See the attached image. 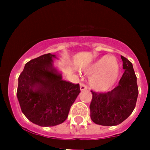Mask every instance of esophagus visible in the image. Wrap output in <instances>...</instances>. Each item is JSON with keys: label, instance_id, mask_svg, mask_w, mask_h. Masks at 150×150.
Listing matches in <instances>:
<instances>
[{"label": "esophagus", "instance_id": "esophagus-1", "mask_svg": "<svg viewBox=\"0 0 150 150\" xmlns=\"http://www.w3.org/2000/svg\"><path fill=\"white\" fill-rule=\"evenodd\" d=\"M88 88V87L86 86V84H84L83 83H81V90L83 91V90H86Z\"/></svg>", "mask_w": 150, "mask_h": 150}]
</instances>
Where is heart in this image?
<instances>
[{
  "mask_svg": "<svg viewBox=\"0 0 150 150\" xmlns=\"http://www.w3.org/2000/svg\"><path fill=\"white\" fill-rule=\"evenodd\" d=\"M86 75L91 77L90 83L96 91H105L112 86L117 78L119 64L112 56H104L83 69Z\"/></svg>",
  "mask_w": 150,
  "mask_h": 150,
  "instance_id": "obj_1",
  "label": "heart"
}]
</instances>
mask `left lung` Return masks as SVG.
<instances>
[{
  "mask_svg": "<svg viewBox=\"0 0 150 150\" xmlns=\"http://www.w3.org/2000/svg\"><path fill=\"white\" fill-rule=\"evenodd\" d=\"M125 70L118 85L105 93L91 91V118L98 125H117L129 117L137 104L139 89L132 63L121 56Z\"/></svg>",
  "mask_w": 150,
  "mask_h": 150,
  "instance_id": "obj_1",
  "label": "left lung"
}]
</instances>
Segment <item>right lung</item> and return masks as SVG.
I'll return each mask as SVG.
<instances>
[{"mask_svg": "<svg viewBox=\"0 0 150 150\" xmlns=\"http://www.w3.org/2000/svg\"><path fill=\"white\" fill-rule=\"evenodd\" d=\"M54 54L29 61L19 77L16 96L27 118L40 126L62 123L81 92L79 83L62 79L52 65Z\"/></svg>", "mask_w": 150, "mask_h": 150, "instance_id": "add662e5", "label": "right lung"}]
</instances>
